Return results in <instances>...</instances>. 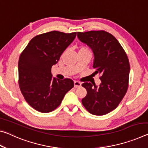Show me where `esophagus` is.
Returning a JSON list of instances; mask_svg holds the SVG:
<instances>
[{"label": "esophagus", "instance_id": "34e87169", "mask_svg": "<svg viewBox=\"0 0 148 148\" xmlns=\"http://www.w3.org/2000/svg\"><path fill=\"white\" fill-rule=\"evenodd\" d=\"M74 88H79V87L81 86V83L79 82H78V81H74Z\"/></svg>", "mask_w": 148, "mask_h": 148}]
</instances>
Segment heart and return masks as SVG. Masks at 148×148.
Returning <instances> with one entry per match:
<instances>
[{
  "label": "heart",
  "mask_w": 148,
  "mask_h": 148,
  "mask_svg": "<svg viewBox=\"0 0 148 148\" xmlns=\"http://www.w3.org/2000/svg\"><path fill=\"white\" fill-rule=\"evenodd\" d=\"M79 51H90L88 48L85 47H81L80 49H79Z\"/></svg>",
  "instance_id": "1"
}]
</instances>
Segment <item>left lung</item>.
<instances>
[{"instance_id": "obj_1", "label": "left lung", "mask_w": 148, "mask_h": 148, "mask_svg": "<svg viewBox=\"0 0 148 148\" xmlns=\"http://www.w3.org/2000/svg\"><path fill=\"white\" fill-rule=\"evenodd\" d=\"M79 40L90 47L94 55L93 69L101 74L99 86L84 82L87 95L82 99L84 107L94 115H104L116 109L128 87L130 64L118 40L107 32H78Z\"/></svg>"}]
</instances>
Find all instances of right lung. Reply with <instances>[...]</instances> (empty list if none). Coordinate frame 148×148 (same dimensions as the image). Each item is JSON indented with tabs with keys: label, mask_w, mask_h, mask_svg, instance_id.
<instances>
[{
	"label": "right lung",
	"mask_w": 148,
	"mask_h": 148,
	"mask_svg": "<svg viewBox=\"0 0 148 148\" xmlns=\"http://www.w3.org/2000/svg\"><path fill=\"white\" fill-rule=\"evenodd\" d=\"M76 36L53 31L34 37L21 53L18 62L19 86L30 106L41 112H49L59 106L74 82L53 78L51 68Z\"/></svg>",
	"instance_id": "right-lung-1"
}]
</instances>
